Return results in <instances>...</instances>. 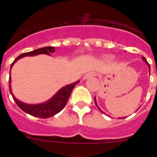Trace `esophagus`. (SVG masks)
<instances>
[{
    "label": "esophagus",
    "instance_id": "esophagus-1",
    "mask_svg": "<svg viewBox=\"0 0 157 157\" xmlns=\"http://www.w3.org/2000/svg\"><path fill=\"white\" fill-rule=\"evenodd\" d=\"M95 76V73L94 72H88L86 74H85V75L83 76V79H87L89 78H92Z\"/></svg>",
    "mask_w": 157,
    "mask_h": 157
}]
</instances>
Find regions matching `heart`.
Masks as SVG:
<instances>
[{
	"label": "heart",
	"mask_w": 157,
	"mask_h": 157,
	"mask_svg": "<svg viewBox=\"0 0 157 157\" xmlns=\"http://www.w3.org/2000/svg\"><path fill=\"white\" fill-rule=\"evenodd\" d=\"M109 58H113V56H109Z\"/></svg>",
	"instance_id": "heart-1"
}]
</instances>
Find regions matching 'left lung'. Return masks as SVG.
<instances>
[{
    "label": "left lung",
    "instance_id": "8db88e82",
    "mask_svg": "<svg viewBox=\"0 0 157 157\" xmlns=\"http://www.w3.org/2000/svg\"><path fill=\"white\" fill-rule=\"evenodd\" d=\"M142 59H143V60H144V62H145V63H146L147 65H148V67H149V74H150V66H149V63H148V62H147L146 59H145V58L144 57V56H142ZM94 101H95V104H96V105H97V107H98V109H99V110L101 111V112H102V111L101 110V109H100V108H99V107H98V104H97V101H96V97H95V98H94ZM103 113H104V112H103ZM124 118H125V117H123V118H120V119H124Z\"/></svg>",
    "mask_w": 157,
    "mask_h": 157
}]
</instances>
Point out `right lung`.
<instances>
[{
  "mask_svg": "<svg viewBox=\"0 0 157 157\" xmlns=\"http://www.w3.org/2000/svg\"><path fill=\"white\" fill-rule=\"evenodd\" d=\"M55 52V48L52 46H48V47H43V48H37L34 51L29 52H25V53L19 55L17 58L13 61V63L11 64L10 69H12V66L14 63L17 61L18 59H21V58L24 57V56H33L38 55V54H46L50 56V53H53ZM11 75V72H10ZM11 76V75H10ZM9 76V90H10V93L12 94L13 100L15 101L18 106L26 113L29 115H31L33 116L38 118H42V119H46V118L52 117V116H55L56 114L59 113L61 110H63V108L66 105L67 102L68 101L70 95L71 94V91L73 90L76 84L79 82L80 81H76L75 82L71 83L70 85L65 86L62 87L60 90L56 92L55 95H53L48 101H45L44 103L37 104V105H29V104H26L24 102H22L12 94V89H11V77Z\"/></svg>",
  "mask_w": 157,
  "mask_h": 157,
  "instance_id": "obj_1",
  "label": "right lung"
}]
</instances>
